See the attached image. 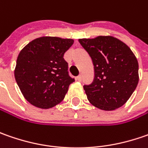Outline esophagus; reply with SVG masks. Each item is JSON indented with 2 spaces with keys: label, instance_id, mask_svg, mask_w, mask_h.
<instances>
[{
  "label": "esophagus",
  "instance_id": "1",
  "mask_svg": "<svg viewBox=\"0 0 148 148\" xmlns=\"http://www.w3.org/2000/svg\"><path fill=\"white\" fill-rule=\"evenodd\" d=\"M77 80L78 81V82H82V77L81 75H79V76L77 77Z\"/></svg>",
  "mask_w": 148,
  "mask_h": 148
}]
</instances>
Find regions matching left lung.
<instances>
[{
    "label": "left lung",
    "instance_id": "obj_1",
    "mask_svg": "<svg viewBox=\"0 0 148 148\" xmlns=\"http://www.w3.org/2000/svg\"><path fill=\"white\" fill-rule=\"evenodd\" d=\"M79 43L92 59L95 77L84 85L87 99L103 110H114L128 100L138 83V62L132 50L112 36L81 38Z\"/></svg>",
    "mask_w": 148,
    "mask_h": 148
}]
</instances>
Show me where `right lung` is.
I'll use <instances>...</instances> for the list:
<instances>
[{"instance_id": "1", "label": "right lung", "mask_w": 148, "mask_h": 148, "mask_svg": "<svg viewBox=\"0 0 148 148\" xmlns=\"http://www.w3.org/2000/svg\"><path fill=\"white\" fill-rule=\"evenodd\" d=\"M73 43L70 38L41 37L20 51L14 78L31 105L49 109L64 99L70 84L75 82L69 76L68 64L63 58Z\"/></svg>"}]
</instances>
